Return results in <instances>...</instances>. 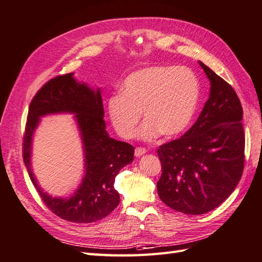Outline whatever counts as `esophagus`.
Returning <instances> with one entry per match:
<instances>
[{"instance_id": "obj_1", "label": "esophagus", "mask_w": 262, "mask_h": 262, "mask_svg": "<svg viewBox=\"0 0 262 262\" xmlns=\"http://www.w3.org/2000/svg\"><path fill=\"white\" fill-rule=\"evenodd\" d=\"M146 153V149L144 147H137L135 149V156L136 157H141L142 155H144Z\"/></svg>"}]
</instances>
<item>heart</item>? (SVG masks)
<instances>
[{"mask_svg": "<svg viewBox=\"0 0 262 262\" xmlns=\"http://www.w3.org/2000/svg\"><path fill=\"white\" fill-rule=\"evenodd\" d=\"M201 86L196 75L185 67L150 66L125 79L121 93L107 101L108 115L118 135L133 137L143 112L146 120L139 129L144 141L183 133L196 113Z\"/></svg>", "mask_w": 262, "mask_h": 262, "instance_id": "b5f03b06", "label": "heart"}]
</instances>
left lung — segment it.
I'll return each instance as SVG.
<instances>
[{
    "mask_svg": "<svg viewBox=\"0 0 262 262\" xmlns=\"http://www.w3.org/2000/svg\"><path fill=\"white\" fill-rule=\"evenodd\" d=\"M210 80V97L183 136L157 149L162 175L157 193L164 203L185 214L217 208L238 185L245 166L243 111L238 95L200 61Z\"/></svg>",
    "mask_w": 262,
    "mask_h": 262,
    "instance_id": "1",
    "label": "left lung"
}]
</instances>
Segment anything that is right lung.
Returning a JSON list of instances; mask_svg holds the SVG:
<instances>
[{"instance_id":"obj_1","label":"right lung","mask_w":262,"mask_h":262,"mask_svg":"<svg viewBox=\"0 0 262 262\" xmlns=\"http://www.w3.org/2000/svg\"><path fill=\"white\" fill-rule=\"evenodd\" d=\"M74 74L54 77L39 89L29 106L23 136V160L42 201L54 214L75 223H91L107 216L119 203L114 183L119 171L134 160V147L108 136L100 90L75 80ZM76 114L85 150L86 174L70 198H52L36 183L31 169L33 133L39 117L50 113Z\"/></svg>"}]
</instances>
